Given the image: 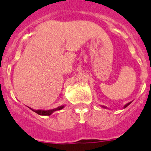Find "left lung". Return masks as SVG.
<instances>
[{
  "label": "left lung",
  "mask_w": 151,
  "mask_h": 151,
  "mask_svg": "<svg viewBox=\"0 0 151 151\" xmlns=\"http://www.w3.org/2000/svg\"><path fill=\"white\" fill-rule=\"evenodd\" d=\"M131 103H132V102H129V103H127V104H125V105H124V107H123V109H124V108H126V107H127V106H128V105H130V104H131ZM100 106H101V107H103V108H106V109H108V108H107V107H106V106H103V105H100Z\"/></svg>",
  "instance_id": "left-lung-1"
}]
</instances>
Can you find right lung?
I'll return each instance as SVG.
<instances>
[{
    "label": "right lung",
    "mask_w": 151,
    "mask_h": 151,
    "mask_svg": "<svg viewBox=\"0 0 151 151\" xmlns=\"http://www.w3.org/2000/svg\"><path fill=\"white\" fill-rule=\"evenodd\" d=\"M65 105H62V106H60L57 107V108H55V109H48V110H44V109H33L29 108L31 110H32L33 112H36L37 114L40 115H51L53 112H56V111H58V110H61L62 109L65 108Z\"/></svg>",
    "instance_id": "obj_1"
}]
</instances>
